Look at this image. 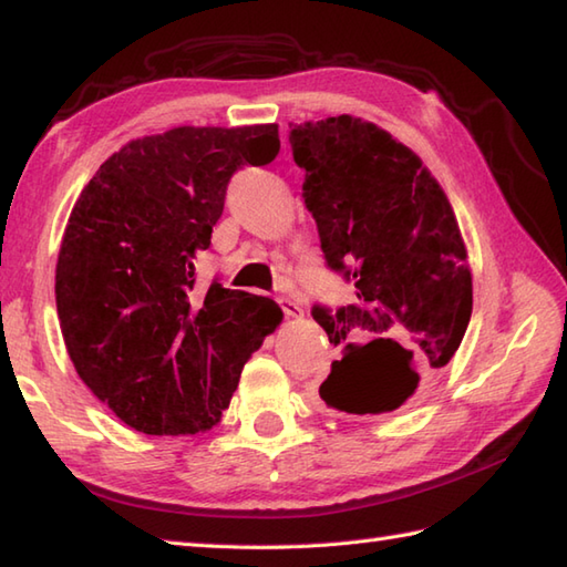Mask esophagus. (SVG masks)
Returning <instances> with one entry per match:
<instances>
[{"instance_id":"obj_1","label":"esophagus","mask_w":567,"mask_h":567,"mask_svg":"<svg viewBox=\"0 0 567 567\" xmlns=\"http://www.w3.org/2000/svg\"><path fill=\"white\" fill-rule=\"evenodd\" d=\"M280 305H282V309H285L287 319H302V317H305V309H302V305L295 302V299H290V297H282V299H280Z\"/></svg>"}]
</instances>
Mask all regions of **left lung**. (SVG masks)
<instances>
[{
  "mask_svg": "<svg viewBox=\"0 0 567 567\" xmlns=\"http://www.w3.org/2000/svg\"><path fill=\"white\" fill-rule=\"evenodd\" d=\"M305 204L353 305L315 319L341 346L319 396L346 414H388L424 392L461 346L473 275L439 179L378 124L329 116L290 131Z\"/></svg>",
  "mask_w": 567,
  "mask_h": 567,
  "instance_id": "obj_1",
  "label": "left lung"
}]
</instances>
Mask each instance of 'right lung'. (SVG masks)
<instances>
[{"mask_svg": "<svg viewBox=\"0 0 567 567\" xmlns=\"http://www.w3.org/2000/svg\"><path fill=\"white\" fill-rule=\"evenodd\" d=\"M277 151V124L177 126L110 155L72 207L55 265L60 331L80 380L126 426L209 431L280 327L270 297L219 282L192 292L228 179Z\"/></svg>", "mask_w": 567, "mask_h": 567, "instance_id": "right-lung-1", "label": "right lung"}]
</instances>
